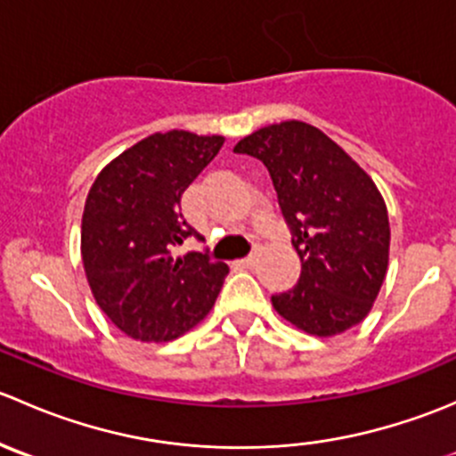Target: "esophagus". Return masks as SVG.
<instances>
[{
	"label": "esophagus",
	"mask_w": 456,
	"mask_h": 456,
	"mask_svg": "<svg viewBox=\"0 0 456 456\" xmlns=\"http://www.w3.org/2000/svg\"><path fill=\"white\" fill-rule=\"evenodd\" d=\"M256 254H251V256H247V257H242V260H238V265L240 266H245V269H249V266H254L256 265Z\"/></svg>",
	"instance_id": "1"
}]
</instances>
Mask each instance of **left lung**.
Here are the masks:
<instances>
[{
  "label": "left lung",
  "instance_id": "left-lung-1",
  "mask_svg": "<svg viewBox=\"0 0 456 456\" xmlns=\"http://www.w3.org/2000/svg\"><path fill=\"white\" fill-rule=\"evenodd\" d=\"M269 169L302 262L300 282L271 297L289 324L333 338L370 314L388 271L384 196L342 147L305 121H282L240 139Z\"/></svg>",
  "mask_w": 456,
  "mask_h": 456
}]
</instances>
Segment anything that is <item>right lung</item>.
Returning <instances> with one entry per match:
<instances>
[{"label": "right lung", "mask_w": 456, "mask_h": 456, "mask_svg": "<svg viewBox=\"0 0 456 456\" xmlns=\"http://www.w3.org/2000/svg\"><path fill=\"white\" fill-rule=\"evenodd\" d=\"M224 136L156 132L99 172L81 218V260L96 305L139 342H169L214 306L229 266L190 251L196 233L181 214L183 191L214 160Z\"/></svg>", "instance_id": "obj_1"}]
</instances>
